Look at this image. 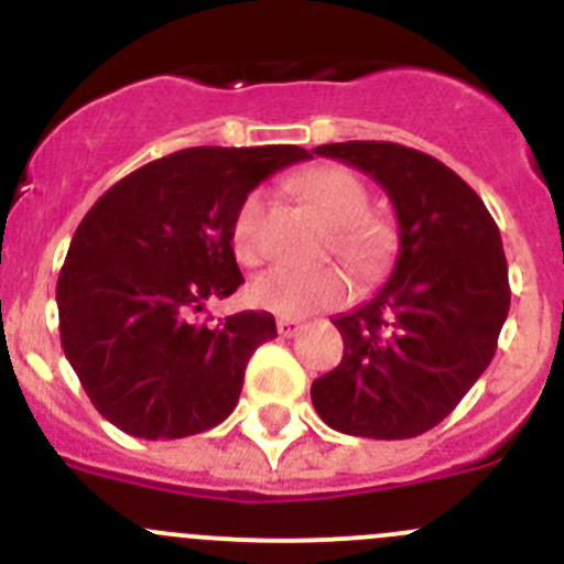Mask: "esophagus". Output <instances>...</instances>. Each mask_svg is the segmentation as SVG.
Instances as JSON below:
<instances>
[{
    "label": "esophagus",
    "mask_w": 564,
    "mask_h": 564,
    "mask_svg": "<svg viewBox=\"0 0 564 564\" xmlns=\"http://www.w3.org/2000/svg\"><path fill=\"white\" fill-rule=\"evenodd\" d=\"M300 329H303V322H297V318H278V333H281L283 338H294Z\"/></svg>",
    "instance_id": "obj_1"
}]
</instances>
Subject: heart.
<instances>
[{
	"instance_id": "1",
	"label": "heart",
	"mask_w": 564,
	"mask_h": 564,
	"mask_svg": "<svg viewBox=\"0 0 564 564\" xmlns=\"http://www.w3.org/2000/svg\"><path fill=\"white\" fill-rule=\"evenodd\" d=\"M297 193L308 207L333 226L329 248L351 264L368 272L388 256L392 229L384 218L368 213L371 196L360 176L340 166H318L297 176ZM267 193L250 191L231 220V246L237 259L256 264L264 256ZM349 294V281L338 267L303 272L292 267H270L250 283V300L259 308L286 318H303L318 308L340 305Z\"/></svg>"
}]
</instances>
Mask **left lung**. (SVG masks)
<instances>
[{
    "instance_id": "obj_1",
    "label": "left lung",
    "mask_w": 564,
    "mask_h": 564,
    "mask_svg": "<svg viewBox=\"0 0 564 564\" xmlns=\"http://www.w3.org/2000/svg\"><path fill=\"white\" fill-rule=\"evenodd\" d=\"M316 155L360 169L398 215L390 281L333 318L340 366L311 384L329 429L412 440L458 406L497 351L510 311L502 237L482 198L436 158L392 141H344Z\"/></svg>"
}]
</instances>
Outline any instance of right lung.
Here are the masks:
<instances>
[{"mask_svg": "<svg viewBox=\"0 0 564 564\" xmlns=\"http://www.w3.org/2000/svg\"><path fill=\"white\" fill-rule=\"evenodd\" d=\"M300 147H191L111 185L73 235L56 281L59 338L108 423L139 440H182L237 406L272 314L196 322L246 283L231 248L242 198Z\"/></svg>", "mask_w": 564, "mask_h": 564, "instance_id": "right-lung-1", "label": "right lung"}]
</instances>
